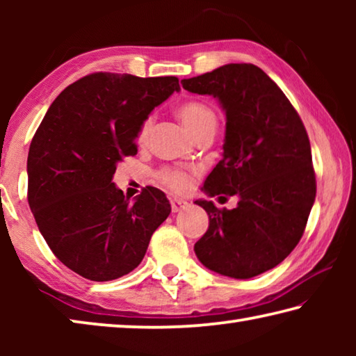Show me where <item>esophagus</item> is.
Segmentation results:
<instances>
[{"label":"esophagus","mask_w":356,"mask_h":356,"mask_svg":"<svg viewBox=\"0 0 356 356\" xmlns=\"http://www.w3.org/2000/svg\"><path fill=\"white\" fill-rule=\"evenodd\" d=\"M186 206H188V202H185L182 200H171V210L174 213L180 212V210H184Z\"/></svg>","instance_id":"34e87169"}]
</instances>
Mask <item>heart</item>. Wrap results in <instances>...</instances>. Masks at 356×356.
I'll use <instances>...</instances> for the list:
<instances>
[{"mask_svg": "<svg viewBox=\"0 0 356 356\" xmlns=\"http://www.w3.org/2000/svg\"><path fill=\"white\" fill-rule=\"evenodd\" d=\"M177 116L184 125L196 138L204 135H213L218 125V114L204 100H186L177 108ZM150 129H152V118H146L136 131V143L144 144L147 141ZM159 180L171 190L184 193L191 186V176L179 168H165L159 172Z\"/></svg>", "mask_w": 356, "mask_h": 356, "instance_id": "1", "label": "heart"}]
</instances>
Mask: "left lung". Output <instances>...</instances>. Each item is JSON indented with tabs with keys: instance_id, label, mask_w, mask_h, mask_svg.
I'll use <instances>...</instances> for the list:
<instances>
[{
	"instance_id": "left-lung-1",
	"label": "left lung",
	"mask_w": 356,
	"mask_h": 356,
	"mask_svg": "<svg viewBox=\"0 0 356 356\" xmlns=\"http://www.w3.org/2000/svg\"><path fill=\"white\" fill-rule=\"evenodd\" d=\"M182 86L213 95L226 111L225 152L204 190L238 196L232 210L196 201L209 229L195 252L212 272L252 278L284 261L305 232L316 200L308 134L278 84L254 64L221 65Z\"/></svg>"
}]
</instances>
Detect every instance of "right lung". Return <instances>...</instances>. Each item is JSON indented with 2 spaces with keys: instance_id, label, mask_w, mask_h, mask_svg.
Segmentation results:
<instances>
[{
  "instance_id": "add662e5",
  "label": "right lung",
  "mask_w": 356,
  "mask_h": 356,
  "mask_svg": "<svg viewBox=\"0 0 356 356\" xmlns=\"http://www.w3.org/2000/svg\"><path fill=\"white\" fill-rule=\"evenodd\" d=\"M177 76L95 72L58 95L28 154V202L59 261L91 281H111L141 264L155 229L171 213L165 193L130 201L113 174L136 155V131L179 91Z\"/></svg>"
}]
</instances>
